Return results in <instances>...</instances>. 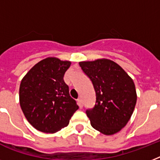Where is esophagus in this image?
<instances>
[{"label":"esophagus","instance_id":"34e87169","mask_svg":"<svg viewBox=\"0 0 160 160\" xmlns=\"http://www.w3.org/2000/svg\"><path fill=\"white\" fill-rule=\"evenodd\" d=\"M77 101H78V105H79V106H80V108H82L83 107V101H82V100H81V99H78L77 100Z\"/></svg>","mask_w":160,"mask_h":160}]
</instances>
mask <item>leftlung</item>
<instances>
[{
	"instance_id": "obj_1",
	"label": "left lung",
	"mask_w": 160,
	"mask_h": 160,
	"mask_svg": "<svg viewBox=\"0 0 160 160\" xmlns=\"http://www.w3.org/2000/svg\"><path fill=\"white\" fill-rule=\"evenodd\" d=\"M95 89V106L86 109L94 129L107 135L124 128L136 105L135 85L129 75L114 61L105 59L79 63Z\"/></svg>"
}]
</instances>
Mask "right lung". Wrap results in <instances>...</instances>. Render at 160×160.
Returning a JSON list of instances; mask_svg holds the SVG:
<instances>
[{
    "label": "right lung",
    "mask_w": 160,
    "mask_h": 160,
    "mask_svg": "<svg viewBox=\"0 0 160 160\" xmlns=\"http://www.w3.org/2000/svg\"><path fill=\"white\" fill-rule=\"evenodd\" d=\"M70 65V61L46 58L31 68L21 80V109L29 123L39 131L55 133L65 128L79 109L64 81Z\"/></svg>",
    "instance_id": "obj_1"
}]
</instances>
